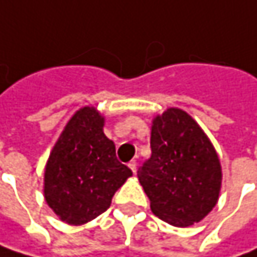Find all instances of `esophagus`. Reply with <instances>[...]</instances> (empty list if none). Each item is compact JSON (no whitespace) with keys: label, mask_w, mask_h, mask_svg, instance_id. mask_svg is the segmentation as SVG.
I'll return each mask as SVG.
<instances>
[{"label":"esophagus","mask_w":257,"mask_h":257,"mask_svg":"<svg viewBox=\"0 0 257 257\" xmlns=\"http://www.w3.org/2000/svg\"><path fill=\"white\" fill-rule=\"evenodd\" d=\"M128 167H130V170L136 174V171H138V162H136V161H130Z\"/></svg>","instance_id":"esophagus-1"}]
</instances>
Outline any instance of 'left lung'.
I'll return each instance as SVG.
<instances>
[{
    "label": "left lung",
    "mask_w": 257,
    "mask_h": 257,
    "mask_svg": "<svg viewBox=\"0 0 257 257\" xmlns=\"http://www.w3.org/2000/svg\"><path fill=\"white\" fill-rule=\"evenodd\" d=\"M151 158L138 177L158 218L174 225L200 222L215 208L222 183L218 154L192 115L167 108L152 119Z\"/></svg>",
    "instance_id": "obj_1"
}]
</instances>
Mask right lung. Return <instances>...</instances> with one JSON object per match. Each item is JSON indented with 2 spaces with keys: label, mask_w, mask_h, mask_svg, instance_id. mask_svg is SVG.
<instances>
[{
  "label": "right lung",
  "mask_w": 257,
  "mask_h": 257,
  "mask_svg": "<svg viewBox=\"0 0 257 257\" xmlns=\"http://www.w3.org/2000/svg\"><path fill=\"white\" fill-rule=\"evenodd\" d=\"M105 118L95 106L73 114L46 161L44 196L54 213L83 225L106 211L112 196L133 173L115 156L103 133Z\"/></svg>",
  "instance_id": "obj_1"
}]
</instances>
